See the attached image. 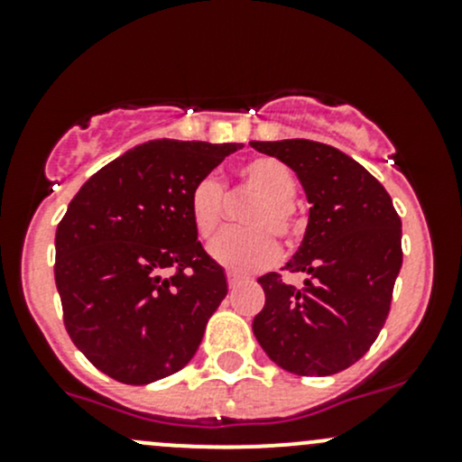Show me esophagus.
I'll use <instances>...</instances> for the list:
<instances>
[{
  "instance_id": "1",
  "label": "esophagus",
  "mask_w": 462,
  "mask_h": 462,
  "mask_svg": "<svg viewBox=\"0 0 462 462\" xmlns=\"http://www.w3.org/2000/svg\"><path fill=\"white\" fill-rule=\"evenodd\" d=\"M241 283H244V279L236 277V274H227V286H230L232 291H235V288H239Z\"/></svg>"
}]
</instances>
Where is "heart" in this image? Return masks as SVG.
<instances>
[{
	"instance_id": "b5f03b06",
	"label": "heart",
	"mask_w": 462,
	"mask_h": 462,
	"mask_svg": "<svg viewBox=\"0 0 462 462\" xmlns=\"http://www.w3.org/2000/svg\"><path fill=\"white\" fill-rule=\"evenodd\" d=\"M236 185L257 201L241 217L245 227L230 230L209 245V257L236 274L257 273L279 257V239L292 241L297 226V179L282 161L254 156L236 170ZM226 217V189L212 176L197 180L189 192V218L199 239L208 241L221 230Z\"/></svg>"
}]
</instances>
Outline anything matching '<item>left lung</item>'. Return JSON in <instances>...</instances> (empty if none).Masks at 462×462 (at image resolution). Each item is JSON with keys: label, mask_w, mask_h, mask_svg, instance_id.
I'll return each instance as SVG.
<instances>
[{"label": "left lung", "mask_w": 462, "mask_h": 462, "mask_svg": "<svg viewBox=\"0 0 462 462\" xmlns=\"http://www.w3.org/2000/svg\"><path fill=\"white\" fill-rule=\"evenodd\" d=\"M286 162L310 203L309 227L288 273L259 277L265 306L253 321L270 360L295 375H333L356 365L384 326L402 265V221L380 180L330 144L250 143Z\"/></svg>", "instance_id": "obj_1"}]
</instances>
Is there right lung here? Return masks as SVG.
<instances>
[{"instance_id":"right-lung-1","label":"right lung","mask_w":462,"mask_h":462,"mask_svg":"<svg viewBox=\"0 0 462 462\" xmlns=\"http://www.w3.org/2000/svg\"><path fill=\"white\" fill-rule=\"evenodd\" d=\"M241 144L149 141L91 176L55 232L69 337L96 369L149 384L183 369L227 295L189 192Z\"/></svg>"}]
</instances>
